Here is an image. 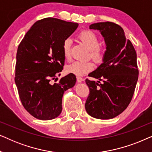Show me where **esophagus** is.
Listing matches in <instances>:
<instances>
[{"label": "esophagus", "instance_id": "1", "mask_svg": "<svg viewBox=\"0 0 152 152\" xmlns=\"http://www.w3.org/2000/svg\"><path fill=\"white\" fill-rule=\"evenodd\" d=\"M77 80L78 82H81L83 81V78L80 76H77Z\"/></svg>", "mask_w": 152, "mask_h": 152}]
</instances>
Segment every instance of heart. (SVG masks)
<instances>
[{
  "label": "heart",
  "instance_id": "b5f03b06",
  "mask_svg": "<svg viewBox=\"0 0 152 152\" xmlns=\"http://www.w3.org/2000/svg\"><path fill=\"white\" fill-rule=\"evenodd\" d=\"M78 38L89 49L88 57H91L97 64L103 61L107 54V48L99 45L100 39L94 32L84 30L79 34ZM71 43L70 39L68 38L64 40L62 45L64 57L67 61H69L71 58ZM93 67L94 64L90 61H75L66 66V71L68 73L80 76L91 71Z\"/></svg>",
  "mask_w": 152,
  "mask_h": 152
}]
</instances>
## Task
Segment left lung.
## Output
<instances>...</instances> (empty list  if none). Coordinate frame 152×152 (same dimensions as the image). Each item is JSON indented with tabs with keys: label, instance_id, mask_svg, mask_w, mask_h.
Returning <instances> with one entry per match:
<instances>
[{
	"label": "left lung",
	"instance_id": "left-lung-1",
	"mask_svg": "<svg viewBox=\"0 0 152 152\" xmlns=\"http://www.w3.org/2000/svg\"><path fill=\"white\" fill-rule=\"evenodd\" d=\"M90 28L99 30L104 37L107 54L103 64L88 75L97 82L85 80L89 88L85 109L97 119H111L122 113L132 99L139 74L136 52L119 25L101 22Z\"/></svg>",
	"mask_w": 152,
	"mask_h": 152
}]
</instances>
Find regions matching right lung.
I'll return each instance as SVG.
<instances>
[{
	"label": "right lung",
	"mask_w": 152,
	"mask_h": 152,
	"mask_svg": "<svg viewBox=\"0 0 152 152\" xmlns=\"http://www.w3.org/2000/svg\"><path fill=\"white\" fill-rule=\"evenodd\" d=\"M77 27V23L43 18L33 25L18 45L14 80L23 106L37 119L50 120L59 116L64 91L75 84L72 73L57 83L52 81L55 82L63 70L64 41Z\"/></svg>",
	"instance_id": "1"
}]
</instances>
